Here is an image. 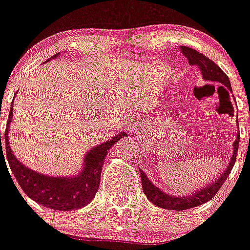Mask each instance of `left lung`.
I'll return each mask as SVG.
<instances>
[{
    "mask_svg": "<svg viewBox=\"0 0 250 250\" xmlns=\"http://www.w3.org/2000/svg\"><path fill=\"white\" fill-rule=\"evenodd\" d=\"M181 53L188 58V64L190 65H196V66L200 67L201 72H202V76L206 81L208 82H215L221 84L220 87L229 88L230 92H232L230 84V80H229L228 75L213 62L209 58H207L206 55L202 53L197 52V50L192 49L190 47L181 46L180 47ZM229 93V92H228ZM230 95V94H229ZM233 111V109H232ZM237 120V125H238V118ZM239 134V133H238ZM238 145H239V135H237V139L233 143V155L231 157L230 163H229L226 170L220 175V178L218 180L213 181L210 185H208L207 188H201V190L195 191L192 195H188L186 197L181 196V197H175V196H170L165 193L163 191H161L160 188H157L156 186L152 185L150 180L147 179V176L145 175V173L141 172L140 169V176H141V185H143V191L146 195L147 200L153 204H156L160 208L165 209H170V210H185V209L193 208V207H198L201 204L208 202L210 201L214 196L218 193V191L220 190V188L223 186V184L225 183V180L228 179L229 174L232 170L234 162H236L237 157V151H238Z\"/></svg>",
    "mask_w": 250,
    "mask_h": 250,
    "instance_id": "left-lung-1",
    "label": "left lung"
}]
</instances>
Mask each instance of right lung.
<instances>
[{"label": "right lung", "mask_w": 250, "mask_h": 250, "mask_svg": "<svg viewBox=\"0 0 250 250\" xmlns=\"http://www.w3.org/2000/svg\"><path fill=\"white\" fill-rule=\"evenodd\" d=\"M55 57H58V54L53 55V58ZM11 106L7 128L4 132L6 156L12 173L16 176L18 184L25 195L29 196L35 202L54 210H74L87 206L94 198L99 188L100 174L107 151L110 150L111 146L115 145V143H117V140L127 137V134L121 132L111 140L105 141L90 150L84 158V168L75 178L47 176L29 169L14 157L8 143V127L13 117V104Z\"/></svg>", "instance_id": "right-lung-1"}]
</instances>
